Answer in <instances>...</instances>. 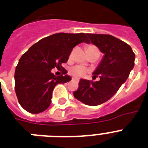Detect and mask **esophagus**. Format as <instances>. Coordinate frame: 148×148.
<instances>
[{
  "mask_svg": "<svg viewBox=\"0 0 148 148\" xmlns=\"http://www.w3.org/2000/svg\"><path fill=\"white\" fill-rule=\"evenodd\" d=\"M73 80H75V81H77V82H78V81H79V79H76V78H75V77H73Z\"/></svg>",
  "mask_w": 148,
  "mask_h": 148,
  "instance_id": "34e87169",
  "label": "esophagus"
}]
</instances>
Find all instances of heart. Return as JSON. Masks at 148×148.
<instances>
[{
    "instance_id": "heart-1",
    "label": "heart",
    "mask_w": 148,
    "mask_h": 148,
    "mask_svg": "<svg viewBox=\"0 0 148 148\" xmlns=\"http://www.w3.org/2000/svg\"><path fill=\"white\" fill-rule=\"evenodd\" d=\"M92 49H98L95 45H88L86 48L87 50H92ZM88 72L86 68L83 66H75L69 69V73L73 76L77 77V78H80V77L84 76L85 74Z\"/></svg>"
}]
</instances>
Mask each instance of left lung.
<instances>
[{"mask_svg":"<svg viewBox=\"0 0 148 148\" xmlns=\"http://www.w3.org/2000/svg\"><path fill=\"white\" fill-rule=\"evenodd\" d=\"M87 36L105 54L93 73V79L99 76V80L81 79L73 95L84 104L95 106L111 99L126 82L134 67L136 55L128 44L112 35L87 34Z\"/></svg>","mask_w":148,"mask_h":148,"instance_id":"8db88e82","label":"left lung"}]
</instances>
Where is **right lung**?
Returning <instances> with one entry per match:
<instances>
[{
  "instance_id": "right-lung-1",
  "label": "right lung",
  "mask_w": 148,
  "mask_h": 148,
  "mask_svg": "<svg viewBox=\"0 0 148 148\" xmlns=\"http://www.w3.org/2000/svg\"><path fill=\"white\" fill-rule=\"evenodd\" d=\"M89 42L87 34L58 33L45 37L22 55L15 71V90L21 106L31 114L44 112L51 102L58 84L71 80L62 64L66 63L78 44ZM63 69L64 75L56 77L51 69Z\"/></svg>"
}]
</instances>
